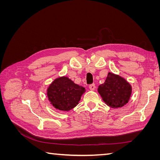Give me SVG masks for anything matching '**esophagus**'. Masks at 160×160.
<instances>
[{
  "mask_svg": "<svg viewBox=\"0 0 160 160\" xmlns=\"http://www.w3.org/2000/svg\"><path fill=\"white\" fill-rule=\"evenodd\" d=\"M89 89H90V90L93 91V90L95 89V84H91V85H89Z\"/></svg>",
  "mask_w": 160,
  "mask_h": 160,
  "instance_id": "34e87169",
  "label": "esophagus"
}]
</instances>
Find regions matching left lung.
I'll return each instance as SVG.
<instances>
[{"instance_id": "1", "label": "left lung", "mask_w": 160, "mask_h": 160, "mask_svg": "<svg viewBox=\"0 0 160 160\" xmlns=\"http://www.w3.org/2000/svg\"><path fill=\"white\" fill-rule=\"evenodd\" d=\"M98 92L110 108H118L128 103L132 87L122 77L109 72L104 83L99 86Z\"/></svg>"}]
</instances>
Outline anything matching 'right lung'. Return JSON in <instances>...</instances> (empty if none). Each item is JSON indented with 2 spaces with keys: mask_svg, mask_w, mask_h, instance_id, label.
I'll list each match as a JSON object with an SVG mask.
<instances>
[{
  "mask_svg": "<svg viewBox=\"0 0 160 160\" xmlns=\"http://www.w3.org/2000/svg\"><path fill=\"white\" fill-rule=\"evenodd\" d=\"M85 89L74 83L68 77L56 79L47 89V96L51 103L61 111H69L78 104Z\"/></svg>",
  "mask_w": 160,
  "mask_h": 160,
  "instance_id": "right-lung-1",
  "label": "right lung"
}]
</instances>
